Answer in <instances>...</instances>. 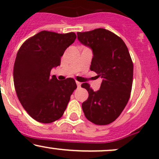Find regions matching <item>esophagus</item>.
<instances>
[{
    "label": "esophagus",
    "instance_id": "34e87169",
    "mask_svg": "<svg viewBox=\"0 0 159 159\" xmlns=\"http://www.w3.org/2000/svg\"><path fill=\"white\" fill-rule=\"evenodd\" d=\"M76 84H77L78 87H80L81 86V82H78V81H76Z\"/></svg>",
    "mask_w": 159,
    "mask_h": 159
}]
</instances>
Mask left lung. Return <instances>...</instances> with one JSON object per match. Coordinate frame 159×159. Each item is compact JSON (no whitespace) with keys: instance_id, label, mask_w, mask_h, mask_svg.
<instances>
[{"instance_id":"left-lung-1","label":"left lung","mask_w":159,"mask_h":159,"mask_svg":"<svg viewBox=\"0 0 159 159\" xmlns=\"http://www.w3.org/2000/svg\"><path fill=\"white\" fill-rule=\"evenodd\" d=\"M78 39L92 49L90 70L102 78L98 91L87 83L81 87L88 91L82 103L87 120L96 125H107L120 116L129 102L133 81V63L121 38L104 28L78 32Z\"/></svg>"}]
</instances>
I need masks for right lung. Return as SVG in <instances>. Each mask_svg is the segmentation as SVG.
Masks as SVG:
<instances>
[{
	"label": "right lung",
	"instance_id": "right-lung-1",
	"mask_svg": "<svg viewBox=\"0 0 159 159\" xmlns=\"http://www.w3.org/2000/svg\"><path fill=\"white\" fill-rule=\"evenodd\" d=\"M75 39L72 32L61 34L43 30L26 40L17 53L13 69L16 94L27 114L39 123L60 119L77 87L73 78L59 81L50 75Z\"/></svg>",
	"mask_w": 159,
	"mask_h": 159
}]
</instances>
